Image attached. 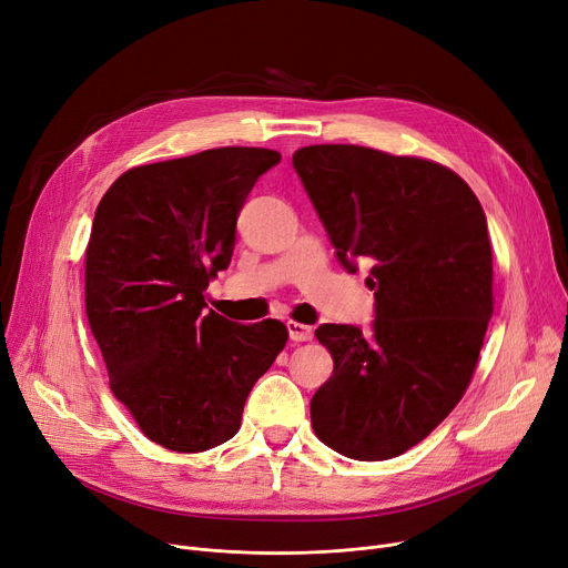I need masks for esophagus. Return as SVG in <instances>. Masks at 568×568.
I'll use <instances>...</instances> for the list:
<instances>
[{"label": "esophagus", "instance_id": "obj_1", "mask_svg": "<svg viewBox=\"0 0 568 568\" xmlns=\"http://www.w3.org/2000/svg\"><path fill=\"white\" fill-rule=\"evenodd\" d=\"M287 334H290V341L294 343H306L313 338V329L308 324H302V322H287Z\"/></svg>", "mask_w": 568, "mask_h": 568}]
</instances>
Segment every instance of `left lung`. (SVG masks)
I'll list each match as a JSON object with an SVG mask.
<instances>
[{
    "instance_id": "left-lung-1",
    "label": "left lung",
    "mask_w": 568,
    "mask_h": 568,
    "mask_svg": "<svg viewBox=\"0 0 568 568\" xmlns=\"http://www.w3.org/2000/svg\"><path fill=\"white\" fill-rule=\"evenodd\" d=\"M292 165L338 262H373L371 332L322 324L334 375L311 400L315 435L354 460H389L463 398L493 317V248L471 189L435 161L356 144L296 149Z\"/></svg>"
}]
</instances>
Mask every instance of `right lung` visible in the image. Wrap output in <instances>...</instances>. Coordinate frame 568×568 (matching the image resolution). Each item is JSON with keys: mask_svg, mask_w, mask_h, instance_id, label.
Here are the masks:
<instances>
[{"mask_svg": "<svg viewBox=\"0 0 568 568\" xmlns=\"http://www.w3.org/2000/svg\"><path fill=\"white\" fill-rule=\"evenodd\" d=\"M274 149L221 146L124 172L97 206L84 308L110 389L165 449L197 454L242 426L253 384L287 343L278 320L236 324L206 311L227 268L239 212Z\"/></svg>", "mask_w": 568, "mask_h": 568, "instance_id": "right-lung-1", "label": "right lung"}]
</instances>
